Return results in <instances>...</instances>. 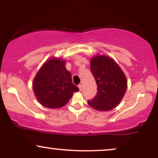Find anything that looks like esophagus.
<instances>
[{"label":"esophagus","instance_id":"esophagus-1","mask_svg":"<svg viewBox=\"0 0 158 158\" xmlns=\"http://www.w3.org/2000/svg\"><path fill=\"white\" fill-rule=\"evenodd\" d=\"M78 87H79V90H81V89H82V85H81V84H79V85H78Z\"/></svg>","mask_w":158,"mask_h":158}]
</instances>
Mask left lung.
Instances as JSON below:
<instances>
[{
    "label": "left lung",
    "mask_w": 158,
    "mask_h": 158,
    "mask_svg": "<svg viewBox=\"0 0 158 158\" xmlns=\"http://www.w3.org/2000/svg\"><path fill=\"white\" fill-rule=\"evenodd\" d=\"M90 70L97 85L95 97L88 101L90 107L106 111L117 107L126 91L125 74L113 59L97 56L90 60Z\"/></svg>",
    "instance_id": "8db88e82"
}]
</instances>
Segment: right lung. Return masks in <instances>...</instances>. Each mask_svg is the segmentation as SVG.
I'll return each instance as SVG.
<instances>
[{
	"label": "right lung",
	"instance_id": "right-lung-1",
	"mask_svg": "<svg viewBox=\"0 0 158 158\" xmlns=\"http://www.w3.org/2000/svg\"><path fill=\"white\" fill-rule=\"evenodd\" d=\"M34 93L42 106L50 108L64 106L79 88L72 81L64 61L51 59L44 63L33 81Z\"/></svg>",
	"mask_w": 158,
	"mask_h": 158
}]
</instances>
